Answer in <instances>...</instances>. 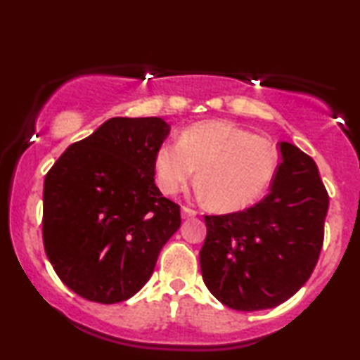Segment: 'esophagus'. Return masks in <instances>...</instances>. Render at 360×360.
<instances>
[{"instance_id": "1", "label": "esophagus", "mask_w": 360, "mask_h": 360, "mask_svg": "<svg viewBox=\"0 0 360 360\" xmlns=\"http://www.w3.org/2000/svg\"><path fill=\"white\" fill-rule=\"evenodd\" d=\"M196 216V211L188 208V206H181V218L184 219H188V218H195Z\"/></svg>"}]
</instances>
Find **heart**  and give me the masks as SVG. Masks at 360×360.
Segmentation results:
<instances>
[{"label": "heart", "instance_id": "heart-1", "mask_svg": "<svg viewBox=\"0 0 360 360\" xmlns=\"http://www.w3.org/2000/svg\"><path fill=\"white\" fill-rule=\"evenodd\" d=\"M278 152L269 139L228 121L190 126L179 142H165L155 152V181L162 193L175 195L193 179L201 195L219 211L252 205L272 181Z\"/></svg>", "mask_w": 360, "mask_h": 360}]
</instances>
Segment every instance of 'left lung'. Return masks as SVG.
Wrapping results in <instances>:
<instances>
[{"label": "left lung", "mask_w": 360, "mask_h": 360, "mask_svg": "<svg viewBox=\"0 0 360 360\" xmlns=\"http://www.w3.org/2000/svg\"><path fill=\"white\" fill-rule=\"evenodd\" d=\"M269 195L238 213L205 216L200 267L206 287L238 311L278 307L316 267L329 196L311 157L280 142Z\"/></svg>", "instance_id": "obj_1"}]
</instances>
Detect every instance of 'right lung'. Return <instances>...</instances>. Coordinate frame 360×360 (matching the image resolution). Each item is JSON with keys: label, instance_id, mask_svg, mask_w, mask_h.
I'll return each instance as SVG.
<instances>
[{"label": "right lung", "instance_id": "add662e5", "mask_svg": "<svg viewBox=\"0 0 360 360\" xmlns=\"http://www.w3.org/2000/svg\"><path fill=\"white\" fill-rule=\"evenodd\" d=\"M160 117H111L58 157L44 180V249L58 278L95 303L131 298L180 228L154 181L169 136Z\"/></svg>", "mask_w": 360, "mask_h": 360}]
</instances>
